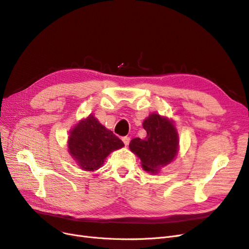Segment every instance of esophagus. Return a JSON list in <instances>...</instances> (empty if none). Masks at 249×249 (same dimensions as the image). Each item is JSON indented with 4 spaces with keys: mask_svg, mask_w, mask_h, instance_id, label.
<instances>
[{
    "mask_svg": "<svg viewBox=\"0 0 249 249\" xmlns=\"http://www.w3.org/2000/svg\"><path fill=\"white\" fill-rule=\"evenodd\" d=\"M130 137H127V136H125V137H124L123 138V141H124V145L126 146V145H129V143H130Z\"/></svg>",
    "mask_w": 249,
    "mask_h": 249,
    "instance_id": "esophagus-1",
    "label": "esophagus"
}]
</instances>
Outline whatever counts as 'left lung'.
Listing matches in <instances>:
<instances>
[{"label":"left lung","mask_w":249,"mask_h":249,"mask_svg":"<svg viewBox=\"0 0 249 249\" xmlns=\"http://www.w3.org/2000/svg\"><path fill=\"white\" fill-rule=\"evenodd\" d=\"M142 124L146 137L132 139L129 146L140 158L143 169L157 173L175 160L178 149V135L171 120L157 113H152Z\"/></svg>","instance_id":"obj_1"}]
</instances>
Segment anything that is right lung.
I'll return each instance as SVG.
<instances>
[{
  "label": "right lung",
  "instance_id": "add662e5",
  "mask_svg": "<svg viewBox=\"0 0 249 249\" xmlns=\"http://www.w3.org/2000/svg\"><path fill=\"white\" fill-rule=\"evenodd\" d=\"M69 152L79 166L86 171L97 170L108 155L124 144L93 115L82 119L70 132Z\"/></svg>",
  "mask_w": 249,
  "mask_h": 249
}]
</instances>
